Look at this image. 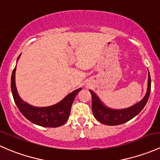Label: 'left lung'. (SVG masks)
I'll list each match as a JSON object with an SVG mask.
<instances>
[{"label":"left lung","mask_w":160,"mask_h":160,"mask_svg":"<svg viewBox=\"0 0 160 160\" xmlns=\"http://www.w3.org/2000/svg\"><path fill=\"white\" fill-rule=\"evenodd\" d=\"M151 90V78L148 72V88L146 96L138 104L123 110H112L105 107L101 103L98 97L90 90L92 96V111L93 116L101 123L106 125H118L128 122L137 115L147 103Z\"/></svg>","instance_id":"left-lung-1"}]
</instances>
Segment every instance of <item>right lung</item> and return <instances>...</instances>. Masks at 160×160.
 <instances>
[{"label": "right lung", "mask_w": 160, "mask_h": 160, "mask_svg": "<svg viewBox=\"0 0 160 160\" xmlns=\"http://www.w3.org/2000/svg\"><path fill=\"white\" fill-rule=\"evenodd\" d=\"M15 70L16 67L13 70L11 75V88L14 102L21 113L32 123L40 126L56 128L63 125L69 118L71 107L76 95L81 88L74 90L67 95L62 101L55 105L46 108L33 107L22 101L18 93L15 86Z\"/></svg>", "instance_id": "right-lung-1"}]
</instances>
